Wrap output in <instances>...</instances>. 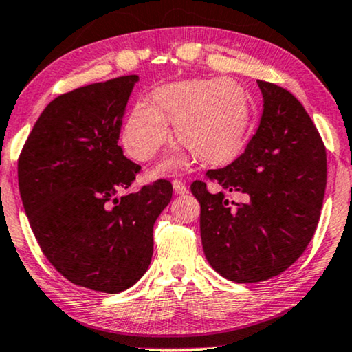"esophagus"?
<instances>
[{"label":"esophagus","mask_w":352,"mask_h":352,"mask_svg":"<svg viewBox=\"0 0 352 352\" xmlns=\"http://www.w3.org/2000/svg\"><path fill=\"white\" fill-rule=\"evenodd\" d=\"M172 186H173V191H175L177 195H186V193H188V188H186V185L184 184V182L173 180Z\"/></svg>","instance_id":"1"}]
</instances>
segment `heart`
Returning a JSON list of instances; mask_svg holds the SVG:
<instances>
[{"label":"heart","mask_w":352,"mask_h":352,"mask_svg":"<svg viewBox=\"0 0 352 352\" xmlns=\"http://www.w3.org/2000/svg\"><path fill=\"white\" fill-rule=\"evenodd\" d=\"M250 100L230 80H184L159 87L153 101L142 100L125 120L122 140L135 159L148 161L168 137V121L180 142L203 162L235 156L250 129ZM182 151L161 162V170L177 167Z\"/></svg>","instance_id":"obj_1"}]
</instances>
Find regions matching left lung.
I'll return each instance as SVG.
<instances>
[{
    "label": "left lung",
    "instance_id": "8db88e82",
    "mask_svg": "<svg viewBox=\"0 0 352 352\" xmlns=\"http://www.w3.org/2000/svg\"><path fill=\"white\" fill-rule=\"evenodd\" d=\"M264 111L245 153L191 193L201 204V241L206 259L236 283L277 277L298 261L316 232L327 186V153L301 102L285 88L257 80ZM240 192L243 204L224 195Z\"/></svg>",
    "mask_w": 352,
    "mask_h": 352
}]
</instances>
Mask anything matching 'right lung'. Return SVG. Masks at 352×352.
I'll return each mask as SVG.
<instances>
[{
  "mask_svg": "<svg viewBox=\"0 0 352 352\" xmlns=\"http://www.w3.org/2000/svg\"><path fill=\"white\" fill-rule=\"evenodd\" d=\"M138 75L64 93L50 102L19 157V191L32 232L69 282L120 293L153 257V227L172 199L157 180L135 193L140 170L119 146L124 111Z\"/></svg>",
  "mask_w": 352,
  "mask_h": 352,
  "instance_id": "right-lung-1",
  "label": "right lung"
}]
</instances>
